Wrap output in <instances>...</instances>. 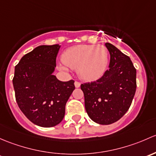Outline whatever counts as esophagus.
<instances>
[{
  "instance_id": "esophagus-1",
  "label": "esophagus",
  "mask_w": 156,
  "mask_h": 156,
  "mask_svg": "<svg viewBox=\"0 0 156 156\" xmlns=\"http://www.w3.org/2000/svg\"><path fill=\"white\" fill-rule=\"evenodd\" d=\"M74 85H75V87L79 88L80 86V82H78V81H75Z\"/></svg>"
}]
</instances>
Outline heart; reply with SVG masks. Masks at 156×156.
I'll list each match as a JSON object with an SVG mask.
<instances>
[{"label": "heart", "mask_w": 156, "mask_h": 156, "mask_svg": "<svg viewBox=\"0 0 156 156\" xmlns=\"http://www.w3.org/2000/svg\"><path fill=\"white\" fill-rule=\"evenodd\" d=\"M60 66L62 70L67 67L76 69L78 76L87 81L99 79L104 75L109 63L108 49L103 45H76L64 52Z\"/></svg>", "instance_id": "heart-1"}]
</instances>
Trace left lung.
Wrapping results in <instances>:
<instances>
[{
    "label": "left lung",
    "instance_id": "8db88e82",
    "mask_svg": "<svg viewBox=\"0 0 156 156\" xmlns=\"http://www.w3.org/2000/svg\"><path fill=\"white\" fill-rule=\"evenodd\" d=\"M110 55V68L98 80L81 84L85 107L91 120L110 125L128 110L135 94L136 69L128 55L106 43Z\"/></svg>",
    "mask_w": 156,
    "mask_h": 156
}]
</instances>
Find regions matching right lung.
<instances>
[{
  "mask_svg": "<svg viewBox=\"0 0 156 156\" xmlns=\"http://www.w3.org/2000/svg\"><path fill=\"white\" fill-rule=\"evenodd\" d=\"M60 46H40L25 54L12 79L17 104L34 124L49 128L59 124L75 89L74 80L62 82L52 75Z\"/></svg>",
  "mask_w": 156,
  "mask_h": 156,
  "instance_id": "obj_1",
  "label": "right lung"
}]
</instances>
